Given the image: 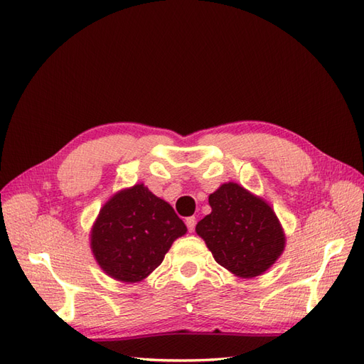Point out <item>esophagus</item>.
Listing matches in <instances>:
<instances>
[{"label":"esophagus","instance_id":"esophagus-1","mask_svg":"<svg viewBox=\"0 0 364 364\" xmlns=\"http://www.w3.org/2000/svg\"><path fill=\"white\" fill-rule=\"evenodd\" d=\"M196 223H197V219H196V218H188V219H186V225H188V230L191 231V233H194Z\"/></svg>","mask_w":364,"mask_h":364}]
</instances>
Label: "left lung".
<instances>
[{
  "instance_id": "1",
  "label": "left lung",
  "mask_w": 364,
  "mask_h": 364,
  "mask_svg": "<svg viewBox=\"0 0 364 364\" xmlns=\"http://www.w3.org/2000/svg\"><path fill=\"white\" fill-rule=\"evenodd\" d=\"M211 213L197 223L214 259L237 278H255L275 264L284 230L264 198L237 183H223L208 198Z\"/></svg>"
}]
</instances>
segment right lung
Wrapping results in <instances>:
<instances>
[{
	"instance_id": "right-lung-1",
	"label": "right lung",
	"mask_w": 364,
	"mask_h": 364,
	"mask_svg": "<svg viewBox=\"0 0 364 364\" xmlns=\"http://www.w3.org/2000/svg\"><path fill=\"white\" fill-rule=\"evenodd\" d=\"M186 225L144 183L122 189L102 206L90 230V249L106 275L123 283L145 280Z\"/></svg>"
}]
</instances>
